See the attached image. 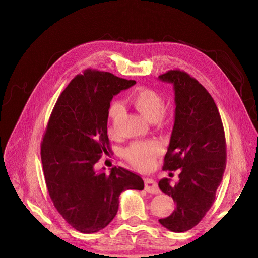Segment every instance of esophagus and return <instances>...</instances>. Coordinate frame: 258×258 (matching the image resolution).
Listing matches in <instances>:
<instances>
[{"mask_svg": "<svg viewBox=\"0 0 258 258\" xmlns=\"http://www.w3.org/2000/svg\"><path fill=\"white\" fill-rule=\"evenodd\" d=\"M144 187H145V190L148 194L157 195V194L160 192V189L158 187V184L153 179H145L144 180Z\"/></svg>", "mask_w": 258, "mask_h": 258, "instance_id": "34e87169", "label": "esophagus"}]
</instances>
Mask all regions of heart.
<instances>
[{"label":"heart","instance_id":"heart-1","mask_svg":"<svg viewBox=\"0 0 258 258\" xmlns=\"http://www.w3.org/2000/svg\"><path fill=\"white\" fill-rule=\"evenodd\" d=\"M131 104L136 108L146 120L151 122L164 123L166 115L162 113L164 105V99L161 95L152 89L138 88L130 96ZM121 112V105L118 102H113L108 110V133L115 135L114 121L117 119ZM163 152V146L156 140H148L132 143L124 152L125 158L131 163L140 169L147 170L152 168L154 162L158 156Z\"/></svg>","mask_w":258,"mask_h":258}]
</instances>
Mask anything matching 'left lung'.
<instances>
[{
    "mask_svg": "<svg viewBox=\"0 0 258 258\" xmlns=\"http://www.w3.org/2000/svg\"><path fill=\"white\" fill-rule=\"evenodd\" d=\"M173 86L174 123L164 170L180 169L179 182L159 181L171 197L174 211L160 224L172 232L197 226L212 206L226 168V140L218 107L208 91L186 72L170 70L159 76Z\"/></svg>",
    "mask_w": 258,
    "mask_h": 258,
    "instance_id": "8db88e82",
    "label": "left lung"
}]
</instances>
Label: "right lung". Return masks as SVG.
<instances>
[{
    "label": "right lung",
    "instance_id": "obj_1",
    "mask_svg": "<svg viewBox=\"0 0 258 258\" xmlns=\"http://www.w3.org/2000/svg\"><path fill=\"white\" fill-rule=\"evenodd\" d=\"M135 84L88 69L71 80L51 113L40 148L46 185L57 211L81 233L98 232L113 221L122 191L144 188L140 175L125 168L115 166L108 174L95 170L110 150L113 96Z\"/></svg>",
    "mask_w": 258,
    "mask_h": 258
}]
</instances>
